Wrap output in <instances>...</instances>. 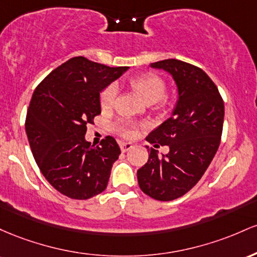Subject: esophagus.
I'll use <instances>...</instances> for the list:
<instances>
[{
	"label": "esophagus",
	"instance_id": "34e87169",
	"mask_svg": "<svg viewBox=\"0 0 257 257\" xmlns=\"http://www.w3.org/2000/svg\"><path fill=\"white\" fill-rule=\"evenodd\" d=\"M132 143H128V142H120V148H121V152H127L130 149L132 148Z\"/></svg>",
	"mask_w": 257,
	"mask_h": 257
}]
</instances>
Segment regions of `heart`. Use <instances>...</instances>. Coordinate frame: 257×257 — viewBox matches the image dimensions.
I'll return each instance as SVG.
<instances>
[{"label":"heart","instance_id":"heart-1","mask_svg":"<svg viewBox=\"0 0 257 257\" xmlns=\"http://www.w3.org/2000/svg\"><path fill=\"white\" fill-rule=\"evenodd\" d=\"M130 86L147 103L161 102L166 93L165 81L153 73H144L134 77L130 80ZM115 97H116V87L114 85H109L100 93V106L103 109H109L114 104ZM119 130L122 135L131 137L137 132V125L132 122H121Z\"/></svg>","mask_w":257,"mask_h":257}]
</instances>
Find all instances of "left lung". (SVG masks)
Returning a JSON list of instances; mask_svg holds the SVG:
<instances>
[{
    "label": "left lung",
    "mask_w": 257,
    "mask_h": 257,
    "mask_svg": "<svg viewBox=\"0 0 257 257\" xmlns=\"http://www.w3.org/2000/svg\"><path fill=\"white\" fill-rule=\"evenodd\" d=\"M172 75L178 99L172 116L146 138L155 146H169L159 157L148 147L149 159L137 171L140 188L160 201L177 199L191 191L214 159L221 142L224 105L218 88L198 66L177 59L152 63Z\"/></svg>",
    "instance_id": "1"
}]
</instances>
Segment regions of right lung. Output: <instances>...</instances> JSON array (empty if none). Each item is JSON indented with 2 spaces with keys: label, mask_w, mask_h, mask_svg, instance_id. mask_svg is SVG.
I'll use <instances>...</instances> for the list:
<instances>
[{
  "label": "right lung",
  "mask_w": 257,
  "mask_h": 257,
  "mask_svg": "<svg viewBox=\"0 0 257 257\" xmlns=\"http://www.w3.org/2000/svg\"><path fill=\"white\" fill-rule=\"evenodd\" d=\"M127 69L74 57L34 92L25 120L29 144L46 180L66 197L85 200L106 188L119 144L106 136L96 147L85 135L100 114V92Z\"/></svg>",
  "instance_id": "add662e5"
}]
</instances>
